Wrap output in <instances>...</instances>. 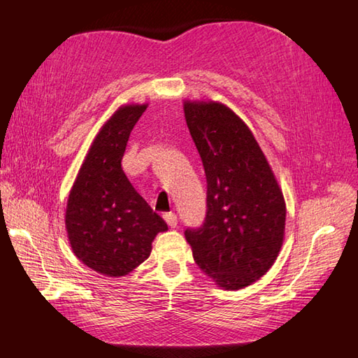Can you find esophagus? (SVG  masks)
I'll use <instances>...</instances> for the list:
<instances>
[{
  "mask_svg": "<svg viewBox=\"0 0 358 358\" xmlns=\"http://www.w3.org/2000/svg\"><path fill=\"white\" fill-rule=\"evenodd\" d=\"M164 220H166V223L169 224L171 227H175V226H177V223H178V218H177V215H175V212H166Z\"/></svg>",
  "mask_w": 358,
  "mask_h": 358,
  "instance_id": "obj_1",
  "label": "esophagus"
}]
</instances>
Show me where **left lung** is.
<instances>
[{
  "instance_id": "obj_1",
  "label": "left lung",
  "mask_w": 358,
  "mask_h": 358,
  "mask_svg": "<svg viewBox=\"0 0 358 358\" xmlns=\"http://www.w3.org/2000/svg\"><path fill=\"white\" fill-rule=\"evenodd\" d=\"M185 117L206 173V217L185 237L199 268L223 289L252 285L283 245L286 204L255 136L215 101H185Z\"/></svg>"
}]
</instances>
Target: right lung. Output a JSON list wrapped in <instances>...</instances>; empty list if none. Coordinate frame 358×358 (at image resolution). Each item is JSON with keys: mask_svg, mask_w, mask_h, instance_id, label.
Here are the masks:
<instances>
[{"mask_svg": "<svg viewBox=\"0 0 358 358\" xmlns=\"http://www.w3.org/2000/svg\"><path fill=\"white\" fill-rule=\"evenodd\" d=\"M148 104L121 106L96 134L71 189L66 231L73 254L108 277L134 271L167 224L135 191L121 167L136 121Z\"/></svg>", "mask_w": 358, "mask_h": 358, "instance_id": "add662e5", "label": "right lung"}]
</instances>
